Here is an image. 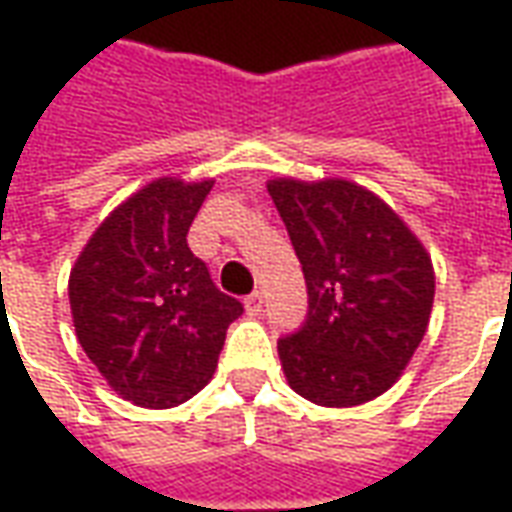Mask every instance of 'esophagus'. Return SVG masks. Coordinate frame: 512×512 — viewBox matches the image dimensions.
I'll use <instances>...</instances> for the list:
<instances>
[{"instance_id": "34e87169", "label": "esophagus", "mask_w": 512, "mask_h": 512, "mask_svg": "<svg viewBox=\"0 0 512 512\" xmlns=\"http://www.w3.org/2000/svg\"><path fill=\"white\" fill-rule=\"evenodd\" d=\"M244 304H246V312H249V315H260V312H263V293H260V290L249 293Z\"/></svg>"}]
</instances>
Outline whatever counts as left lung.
Returning <instances> with one entry per match:
<instances>
[{
  "label": "left lung",
  "mask_w": 512,
  "mask_h": 512,
  "mask_svg": "<svg viewBox=\"0 0 512 512\" xmlns=\"http://www.w3.org/2000/svg\"><path fill=\"white\" fill-rule=\"evenodd\" d=\"M268 194L310 304L299 332L277 343L288 384L329 408L384 395L428 329L436 277L425 246L381 197L351 180L277 178Z\"/></svg>",
  "instance_id": "8db88e82"
}]
</instances>
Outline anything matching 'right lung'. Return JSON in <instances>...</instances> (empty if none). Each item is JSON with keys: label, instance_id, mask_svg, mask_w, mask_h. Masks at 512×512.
<instances>
[{"label": "right lung", "instance_id": "obj_1", "mask_svg": "<svg viewBox=\"0 0 512 512\" xmlns=\"http://www.w3.org/2000/svg\"><path fill=\"white\" fill-rule=\"evenodd\" d=\"M213 180L158 178L109 213L68 282L84 354L117 395L172 408L216 370L244 304L213 285L189 249V227Z\"/></svg>", "mask_w": 512, "mask_h": 512}]
</instances>
